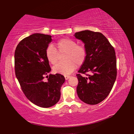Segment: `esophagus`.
Wrapping results in <instances>:
<instances>
[{
	"label": "esophagus",
	"instance_id": "34e87169",
	"mask_svg": "<svg viewBox=\"0 0 134 134\" xmlns=\"http://www.w3.org/2000/svg\"><path fill=\"white\" fill-rule=\"evenodd\" d=\"M70 77H71L70 76H67V75H66V76H65V78L66 80H68V79L70 78Z\"/></svg>",
	"mask_w": 134,
	"mask_h": 134
}]
</instances>
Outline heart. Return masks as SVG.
Here are the masks:
<instances>
[{"label":"heart","instance_id":"obj_1","mask_svg":"<svg viewBox=\"0 0 134 134\" xmlns=\"http://www.w3.org/2000/svg\"><path fill=\"white\" fill-rule=\"evenodd\" d=\"M58 50L66 51L64 62H60L53 67L55 72L60 74H71L77 68V64L82 65L87 57V50L83 45L77 44L74 40L63 38L56 43ZM46 57L49 63L54 65L57 62L58 52L52 44L47 46L46 49Z\"/></svg>","mask_w":134,"mask_h":134}]
</instances>
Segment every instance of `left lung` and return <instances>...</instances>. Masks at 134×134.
<instances>
[{"label":"left lung","mask_w":134,"mask_h":134,"mask_svg":"<svg viewBox=\"0 0 134 134\" xmlns=\"http://www.w3.org/2000/svg\"><path fill=\"white\" fill-rule=\"evenodd\" d=\"M74 36L85 44L87 57L77 74V93L80 99L90 105L100 103L107 98L116 78V60L115 49L100 32L83 30Z\"/></svg>","instance_id":"obj_1"}]
</instances>
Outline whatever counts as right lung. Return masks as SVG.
<instances>
[{
  "label": "right lung",
  "instance_id": "obj_1",
  "mask_svg": "<svg viewBox=\"0 0 134 134\" xmlns=\"http://www.w3.org/2000/svg\"><path fill=\"white\" fill-rule=\"evenodd\" d=\"M51 37L42 34L31 35L19 42L14 52L15 74L22 90L30 102L43 108L57 103L65 81L62 74L47 76L51 68L46 49L52 41ZM45 76L48 78L47 82L43 80Z\"/></svg>",
  "mask_w": 134,
  "mask_h": 134
}]
</instances>
